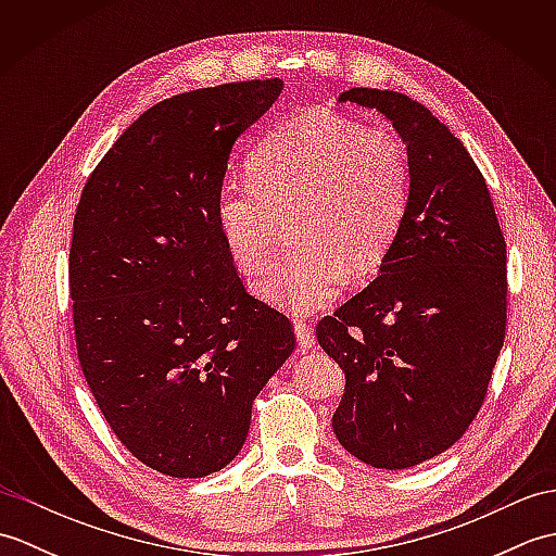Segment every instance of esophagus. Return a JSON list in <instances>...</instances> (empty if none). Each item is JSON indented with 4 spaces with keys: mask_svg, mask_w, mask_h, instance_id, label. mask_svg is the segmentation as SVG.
Listing matches in <instances>:
<instances>
[{
    "mask_svg": "<svg viewBox=\"0 0 556 556\" xmlns=\"http://www.w3.org/2000/svg\"><path fill=\"white\" fill-rule=\"evenodd\" d=\"M293 332H296V341L301 349H313L315 346V334H313V327L308 323L299 320L296 325H293Z\"/></svg>",
    "mask_w": 556,
    "mask_h": 556,
    "instance_id": "34e87169",
    "label": "esophagus"
}]
</instances>
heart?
Returning a JSON list of instances; mask_svg holds the SVG:
<instances>
[{
    "label": "heart",
    "mask_w": 556,
    "mask_h": 556,
    "mask_svg": "<svg viewBox=\"0 0 556 556\" xmlns=\"http://www.w3.org/2000/svg\"><path fill=\"white\" fill-rule=\"evenodd\" d=\"M251 184L217 195V224L245 275L275 257L281 219L296 212V248L269 269L260 296L291 315L320 311L349 271L384 265L408 207V157L387 131L325 112H305L271 131L248 160Z\"/></svg>",
    "instance_id": "obj_1"
}]
</instances>
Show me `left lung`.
<instances>
[{"label":"left lung","mask_w":556,"mask_h":556,"mask_svg":"<svg viewBox=\"0 0 556 556\" xmlns=\"http://www.w3.org/2000/svg\"><path fill=\"white\" fill-rule=\"evenodd\" d=\"M404 140L408 207L377 277L317 325L344 370L339 444L401 470L446 452L488 394L506 329V243L488 184L464 143L420 102L351 88Z\"/></svg>","instance_id":"obj_1"}]
</instances>
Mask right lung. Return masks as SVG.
Here are the masks:
<instances>
[{"label":"right lung","instance_id":"1","mask_svg":"<svg viewBox=\"0 0 556 556\" xmlns=\"http://www.w3.org/2000/svg\"><path fill=\"white\" fill-rule=\"evenodd\" d=\"M279 78L157 102L90 174L74 217L68 291L83 377L138 460L172 478L217 473L296 339L248 296L217 224L236 140Z\"/></svg>","mask_w":556,"mask_h":556}]
</instances>
